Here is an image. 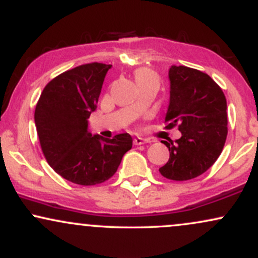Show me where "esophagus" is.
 Instances as JSON below:
<instances>
[{"mask_svg":"<svg viewBox=\"0 0 258 258\" xmlns=\"http://www.w3.org/2000/svg\"><path fill=\"white\" fill-rule=\"evenodd\" d=\"M146 143H147L146 139H143V138H141V137H135V138H133V144H135V146H142V144H146Z\"/></svg>","mask_w":258,"mask_h":258,"instance_id":"1","label":"esophagus"}]
</instances>
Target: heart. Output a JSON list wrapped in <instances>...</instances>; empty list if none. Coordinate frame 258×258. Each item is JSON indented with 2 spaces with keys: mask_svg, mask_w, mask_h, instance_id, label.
Wrapping results in <instances>:
<instances>
[{
  "mask_svg": "<svg viewBox=\"0 0 258 258\" xmlns=\"http://www.w3.org/2000/svg\"><path fill=\"white\" fill-rule=\"evenodd\" d=\"M135 75V80L138 86L144 84H159V76L154 70L149 69V68L141 67L133 72Z\"/></svg>",
  "mask_w": 258,
  "mask_h": 258,
  "instance_id": "heart-1",
  "label": "heart"
}]
</instances>
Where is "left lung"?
Instances as JSON below:
<instances>
[{
	"mask_svg": "<svg viewBox=\"0 0 258 258\" xmlns=\"http://www.w3.org/2000/svg\"><path fill=\"white\" fill-rule=\"evenodd\" d=\"M166 130L178 127L176 143L162 142L170 159L160 173L167 179L188 180L206 172L221 155L228 133L227 100L222 88L205 73L172 65Z\"/></svg>",
	"mask_w": 258,
	"mask_h": 258,
	"instance_id": "1",
	"label": "left lung"
}]
</instances>
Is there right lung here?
<instances>
[{
    "label": "right lung",
    "instance_id": "obj_1",
    "mask_svg": "<svg viewBox=\"0 0 258 258\" xmlns=\"http://www.w3.org/2000/svg\"><path fill=\"white\" fill-rule=\"evenodd\" d=\"M110 68L94 61L61 73L46 85L35 109L44 158L55 172L75 184L94 185L111 178L132 148L128 133L105 139L87 130Z\"/></svg>",
    "mask_w": 258,
    "mask_h": 258
}]
</instances>
